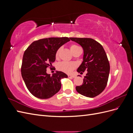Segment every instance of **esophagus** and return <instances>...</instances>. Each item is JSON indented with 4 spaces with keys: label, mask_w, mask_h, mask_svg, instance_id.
<instances>
[{
    "label": "esophagus",
    "mask_w": 133,
    "mask_h": 133,
    "mask_svg": "<svg viewBox=\"0 0 133 133\" xmlns=\"http://www.w3.org/2000/svg\"><path fill=\"white\" fill-rule=\"evenodd\" d=\"M68 77L69 78H75V75H71V74H69V75H68Z\"/></svg>",
    "instance_id": "1"
}]
</instances>
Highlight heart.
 <instances>
[{
	"label": "heart",
	"instance_id": "b5f03b06",
	"mask_svg": "<svg viewBox=\"0 0 133 133\" xmlns=\"http://www.w3.org/2000/svg\"><path fill=\"white\" fill-rule=\"evenodd\" d=\"M70 50L72 52V53L74 54L75 51H77L78 50L81 49L79 46L75 45V44H73V45H70ZM61 48H59L58 49V50L56 52L55 54V57L58 58L59 56V53L60 51ZM76 67V64L74 63L71 62H62L59 63L58 65L57 68L63 72H65L66 73H70L72 72Z\"/></svg>",
	"mask_w": 133,
	"mask_h": 133
}]
</instances>
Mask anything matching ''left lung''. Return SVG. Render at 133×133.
Listing matches in <instances>:
<instances>
[{
    "instance_id": "8db88e82",
    "label": "left lung",
    "mask_w": 133,
    "mask_h": 133,
    "mask_svg": "<svg viewBox=\"0 0 133 133\" xmlns=\"http://www.w3.org/2000/svg\"><path fill=\"white\" fill-rule=\"evenodd\" d=\"M70 39L81 45L84 50L83 62L77 71L80 74L88 71L83 84L76 86V90L87 97L94 98L105 89L108 83L110 65L105 51L101 44L91 38Z\"/></svg>"
}]
</instances>
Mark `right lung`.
<instances>
[{
	"mask_svg": "<svg viewBox=\"0 0 133 133\" xmlns=\"http://www.w3.org/2000/svg\"><path fill=\"white\" fill-rule=\"evenodd\" d=\"M68 37L49 38L32 43L23 55L22 76L30 93L39 99L52 97L61 88V79L68 78L62 71H57L52 76L46 68L55 60L56 52L69 42Z\"/></svg>",
	"mask_w": 133,
	"mask_h": 133,
	"instance_id": "obj_1",
	"label": "right lung"
}]
</instances>
